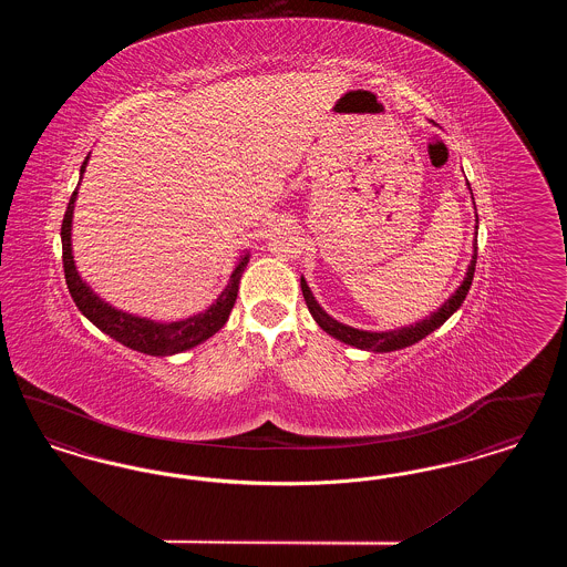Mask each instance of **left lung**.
Instances as JSON below:
<instances>
[{"mask_svg":"<svg viewBox=\"0 0 567 567\" xmlns=\"http://www.w3.org/2000/svg\"><path fill=\"white\" fill-rule=\"evenodd\" d=\"M476 227H478V225H476ZM476 248H478V246H474V257H472V261H470L467 274H465V278H463V282H461V287H458L457 291L449 297V299L444 301V306H442L437 312H433L432 317H427V319H423V321H419V323L410 324V327H402V329L380 331V333H377V331H361V329H354V327H349V324L338 323V321H333V319L324 312L323 308L317 303V299L310 293V289H308V285H306L303 278H301V293H303L306 306H308L310 315L315 317V321H317L319 327H321L323 331H327L329 336H333L336 340H340V342H344V344H351V347H357V349H363V351H398V349L412 347L414 342H419V340H423L425 336H430L440 324L446 323V319L463 303V299H465L470 287H472V278H474V270H476Z\"/></svg>","mask_w":567,"mask_h":567,"instance_id":"1","label":"left lung"}]
</instances>
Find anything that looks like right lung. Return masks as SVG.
Instances as JSON below:
<instances>
[{"label": "right lung", "mask_w": 567, "mask_h": 567, "mask_svg": "<svg viewBox=\"0 0 567 567\" xmlns=\"http://www.w3.org/2000/svg\"><path fill=\"white\" fill-rule=\"evenodd\" d=\"M86 162H89V157L82 162L81 178ZM76 195H79V187L72 193L68 210L63 216V223H61V244H63L65 282H68L72 299L76 301L82 315L97 329L109 333L110 338H114L116 342H121V344H125L134 351L144 352V354H153V357H165V354L189 351L193 347H197L199 342L215 336L216 331L229 319V312H231V308L236 303V297H238L240 278H243V271L250 255H244L238 268L234 270L231 278H229V285L225 287V291L218 296V299L208 310H204V312H199L190 319H185V321H174V323H155V321H148V319L132 317L127 312H121V310L112 308L104 299L95 296L82 282L81 276L76 271L74 257H72V215H74Z\"/></svg>", "instance_id": "1"}]
</instances>
